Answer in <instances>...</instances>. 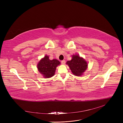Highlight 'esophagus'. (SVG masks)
Instances as JSON below:
<instances>
[{
  "mask_svg": "<svg viewBox=\"0 0 123 123\" xmlns=\"http://www.w3.org/2000/svg\"><path fill=\"white\" fill-rule=\"evenodd\" d=\"M61 62H62V64L64 65V64H65V63H66V61H65V60H63V61H61Z\"/></svg>",
  "mask_w": 123,
  "mask_h": 123,
  "instance_id": "34e87169",
  "label": "esophagus"
}]
</instances>
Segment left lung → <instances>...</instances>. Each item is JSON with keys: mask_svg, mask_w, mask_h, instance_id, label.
<instances>
[{"mask_svg": "<svg viewBox=\"0 0 123 123\" xmlns=\"http://www.w3.org/2000/svg\"><path fill=\"white\" fill-rule=\"evenodd\" d=\"M70 70L74 75L80 76L85 71L87 68V62L84 59L80 57L79 55H73L72 59L67 62Z\"/></svg>", "mask_w": 123, "mask_h": 123, "instance_id": "1", "label": "left lung"}]
</instances>
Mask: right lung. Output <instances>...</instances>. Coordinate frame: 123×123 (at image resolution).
Instances as JSON below:
<instances>
[{
    "label": "right lung",
    "mask_w": 123,
    "mask_h": 123,
    "mask_svg": "<svg viewBox=\"0 0 123 123\" xmlns=\"http://www.w3.org/2000/svg\"><path fill=\"white\" fill-rule=\"evenodd\" d=\"M60 62L57 59L50 60L48 56H45L41 59L37 65V68L39 72L45 78H49L54 76L57 66Z\"/></svg>",
    "instance_id": "right-lung-1"
}]
</instances>
